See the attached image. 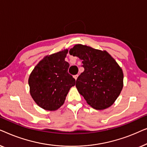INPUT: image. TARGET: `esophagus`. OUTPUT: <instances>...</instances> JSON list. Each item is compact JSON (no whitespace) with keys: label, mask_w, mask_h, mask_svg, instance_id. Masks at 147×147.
I'll return each mask as SVG.
<instances>
[{"label":"esophagus","mask_w":147,"mask_h":147,"mask_svg":"<svg viewBox=\"0 0 147 147\" xmlns=\"http://www.w3.org/2000/svg\"><path fill=\"white\" fill-rule=\"evenodd\" d=\"M78 77V74H77V75H75V76H74V79H75L76 80H77Z\"/></svg>","instance_id":"obj_1"}]
</instances>
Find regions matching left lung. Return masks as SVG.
<instances>
[{
	"label": "left lung",
	"instance_id": "1",
	"mask_svg": "<svg viewBox=\"0 0 147 147\" xmlns=\"http://www.w3.org/2000/svg\"><path fill=\"white\" fill-rule=\"evenodd\" d=\"M69 54L82 60L84 72L76 80V86L87 103L96 110L111 106L123 88L121 67L106 51L81 44L69 50Z\"/></svg>",
	"mask_w": 147,
	"mask_h": 147
}]
</instances>
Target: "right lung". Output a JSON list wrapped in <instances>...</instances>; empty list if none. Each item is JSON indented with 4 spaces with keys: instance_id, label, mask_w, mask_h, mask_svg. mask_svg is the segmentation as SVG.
<instances>
[{
    "instance_id": "obj_1",
    "label": "right lung",
    "mask_w": 147,
    "mask_h": 147,
    "mask_svg": "<svg viewBox=\"0 0 147 147\" xmlns=\"http://www.w3.org/2000/svg\"><path fill=\"white\" fill-rule=\"evenodd\" d=\"M67 49L47 55L30 74V94L44 110L54 111L63 105L76 80L67 72L69 64L65 61Z\"/></svg>"
}]
</instances>
